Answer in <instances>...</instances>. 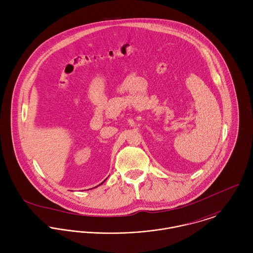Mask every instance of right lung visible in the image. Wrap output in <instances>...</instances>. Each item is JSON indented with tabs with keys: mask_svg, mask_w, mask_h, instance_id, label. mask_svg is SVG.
Masks as SVG:
<instances>
[{
	"mask_svg": "<svg viewBox=\"0 0 253 253\" xmlns=\"http://www.w3.org/2000/svg\"><path fill=\"white\" fill-rule=\"evenodd\" d=\"M103 182H104V181H103ZM103 182H102V183H103ZM102 183H101V184H102ZM94 188H95V187H94Z\"/></svg>",
	"mask_w": 253,
	"mask_h": 253,
	"instance_id": "right-lung-1",
	"label": "right lung"
}]
</instances>
